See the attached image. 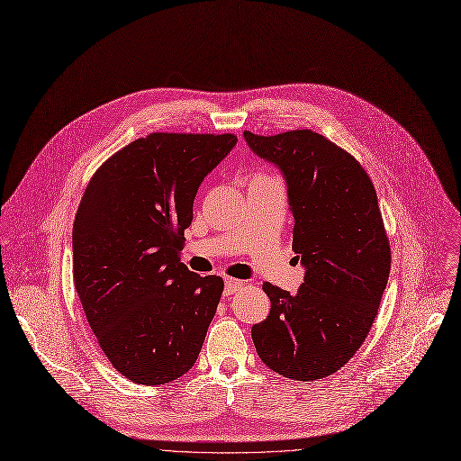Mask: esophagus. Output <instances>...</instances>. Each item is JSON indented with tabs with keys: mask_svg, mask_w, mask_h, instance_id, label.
Wrapping results in <instances>:
<instances>
[{
	"mask_svg": "<svg viewBox=\"0 0 461 461\" xmlns=\"http://www.w3.org/2000/svg\"><path fill=\"white\" fill-rule=\"evenodd\" d=\"M243 286V280L238 278H225V295H232Z\"/></svg>",
	"mask_w": 461,
	"mask_h": 461,
	"instance_id": "obj_1",
	"label": "esophagus"
}]
</instances>
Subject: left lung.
<instances>
[{
  "label": "left lung",
  "instance_id": "1",
  "mask_svg": "<svg viewBox=\"0 0 461 461\" xmlns=\"http://www.w3.org/2000/svg\"><path fill=\"white\" fill-rule=\"evenodd\" d=\"M243 138L285 176L304 266L295 295L262 286L271 310L251 329L257 352L286 378H325L364 343L387 285L392 253L375 186L357 158L308 129Z\"/></svg>",
  "mask_w": 461,
  "mask_h": 461
}]
</instances>
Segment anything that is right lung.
Segmentation results:
<instances>
[{
  "mask_svg": "<svg viewBox=\"0 0 461 461\" xmlns=\"http://www.w3.org/2000/svg\"><path fill=\"white\" fill-rule=\"evenodd\" d=\"M234 134L153 132L90 179L74 223V280L88 325L131 382L162 385L188 373L223 292L179 257L204 176Z\"/></svg>",
  "mask_w": 461,
  "mask_h": 461,
  "instance_id": "add662e5",
  "label": "right lung"
}]
</instances>
